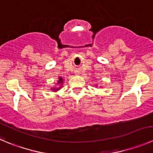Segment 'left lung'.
Listing matches in <instances>:
<instances>
[{
    "mask_svg": "<svg viewBox=\"0 0 153 153\" xmlns=\"http://www.w3.org/2000/svg\"><path fill=\"white\" fill-rule=\"evenodd\" d=\"M95 86H96V87H97V85H95Z\"/></svg>",
    "mask_w": 153,
    "mask_h": 153,
    "instance_id": "8db88e82",
    "label": "left lung"
}]
</instances>
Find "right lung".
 <instances>
[{
    "mask_svg": "<svg viewBox=\"0 0 153 153\" xmlns=\"http://www.w3.org/2000/svg\"><path fill=\"white\" fill-rule=\"evenodd\" d=\"M63 82H64V78H62V77H58V80H57V82L53 87V88H51V91H53V92H56L58 91L59 90H60V88H62V85H63Z\"/></svg>",
    "mask_w": 153,
    "mask_h": 153,
    "instance_id": "obj_1",
    "label": "right lung"
}]
</instances>
